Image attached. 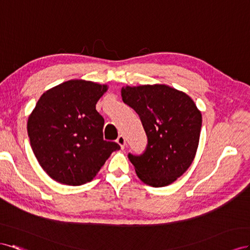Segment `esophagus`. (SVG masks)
Wrapping results in <instances>:
<instances>
[{
	"label": "esophagus",
	"instance_id": "obj_1",
	"mask_svg": "<svg viewBox=\"0 0 250 250\" xmlns=\"http://www.w3.org/2000/svg\"><path fill=\"white\" fill-rule=\"evenodd\" d=\"M116 141H117V144L120 146L121 148H125V138L124 135H119Z\"/></svg>",
	"mask_w": 250,
	"mask_h": 250
}]
</instances>
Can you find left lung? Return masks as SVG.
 Instances as JSON below:
<instances>
[{
  "instance_id": "left-lung-1",
  "label": "left lung",
  "mask_w": 250,
  "mask_h": 250,
  "mask_svg": "<svg viewBox=\"0 0 250 250\" xmlns=\"http://www.w3.org/2000/svg\"><path fill=\"white\" fill-rule=\"evenodd\" d=\"M123 101L139 115L147 136L146 152L129 154L139 179L153 188L169 185L194 160L202 126L201 112L182 91L167 84L121 88Z\"/></svg>"
}]
</instances>
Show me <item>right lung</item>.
Here are the masks:
<instances>
[{
  "mask_svg": "<svg viewBox=\"0 0 250 250\" xmlns=\"http://www.w3.org/2000/svg\"><path fill=\"white\" fill-rule=\"evenodd\" d=\"M109 87L71 80L47 90L28 117L27 131L34 156L53 180L82 185L93 180L116 142L104 140V120L96 104Z\"/></svg>",
  "mask_w": 250,
  "mask_h": 250,
  "instance_id": "obj_1",
  "label": "right lung"
}]
</instances>
